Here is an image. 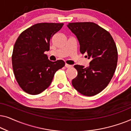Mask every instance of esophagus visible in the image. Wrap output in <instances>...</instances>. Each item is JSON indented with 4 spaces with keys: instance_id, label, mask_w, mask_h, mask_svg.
I'll return each mask as SVG.
<instances>
[{
    "instance_id": "esophagus-1",
    "label": "esophagus",
    "mask_w": 131,
    "mask_h": 131,
    "mask_svg": "<svg viewBox=\"0 0 131 131\" xmlns=\"http://www.w3.org/2000/svg\"><path fill=\"white\" fill-rule=\"evenodd\" d=\"M65 67H66V68H71V67H72L73 66H71V65H69V64H65Z\"/></svg>"
}]
</instances>
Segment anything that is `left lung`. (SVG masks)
<instances>
[{
  "label": "left lung",
  "mask_w": 131,
  "mask_h": 131,
  "mask_svg": "<svg viewBox=\"0 0 131 131\" xmlns=\"http://www.w3.org/2000/svg\"><path fill=\"white\" fill-rule=\"evenodd\" d=\"M67 27L76 36L80 52L87 53L89 66L75 65L78 76L72 80L74 89L83 95L91 96L101 92L108 85L115 72L117 51L108 31L95 23H71Z\"/></svg>",
  "instance_id": "1"
}]
</instances>
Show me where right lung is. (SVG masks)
Segmentation results:
<instances>
[{
    "label": "right lung",
    "instance_id": "obj_1",
    "mask_svg": "<svg viewBox=\"0 0 131 131\" xmlns=\"http://www.w3.org/2000/svg\"><path fill=\"white\" fill-rule=\"evenodd\" d=\"M63 23H38L24 30L14 45L12 56L14 73L19 86L31 95L48 88L58 70L65 65L62 60H48L51 39Z\"/></svg>",
    "mask_w": 131,
    "mask_h": 131
}]
</instances>
